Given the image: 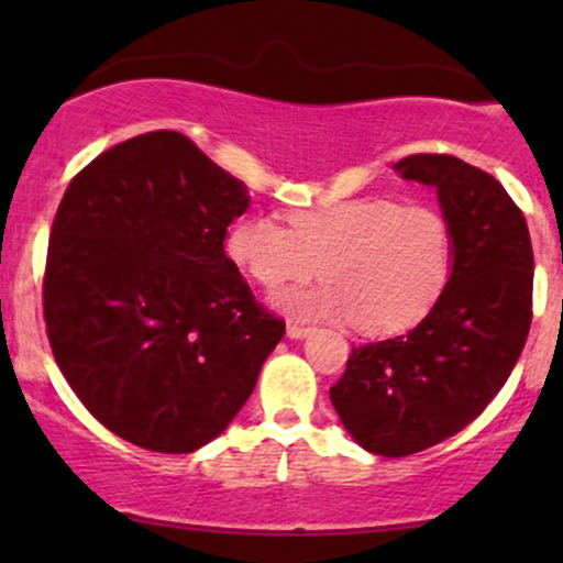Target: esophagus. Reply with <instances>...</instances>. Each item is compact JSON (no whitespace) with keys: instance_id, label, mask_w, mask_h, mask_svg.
<instances>
[{"instance_id":"34e87169","label":"esophagus","mask_w":563,"mask_h":563,"mask_svg":"<svg viewBox=\"0 0 563 563\" xmlns=\"http://www.w3.org/2000/svg\"><path fill=\"white\" fill-rule=\"evenodd\" d=\"M307 335H309L307 325H299V322H288V339L299 341V339H307Z\"/></svg>"}]
</instances>
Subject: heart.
<instances>
[{"label": "heart", "mask_w": 563, "mask_h": 563, "mask_svg": "<svg viewBox=\"0 0 563 563\" xmlns=\"http://www.w3.org/2000/svg\"><path fill=\"white\" fill-rule=\"evenodd\" d=\"M288 228L249 217L228 235L230 260L264 288L320 275L290 288L275 307L299 320H354L367 335L410 328L431 309L452 264L450 224L429 206L357 198L294 211Z\"/></svg>", "instance_id": "heart-1"}]
</instances>
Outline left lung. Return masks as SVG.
I'll list each match as a JSON object with an SVG mask.
<instances>
[{"label": "left lung", "instance_id": "8db88e82", "mask_svg": "<svg viewBox=\"0 0 563 563\" xmlns=\"http://www.w3.org/2000/svg\"><path fill=\"white\" fill-rule=\"evenodd\" d=\"M394 172L437 190L452 269L412 331L352 349L331 402L360 448L405 457L466 429L503 389L532 322L534 260L525 214L487 172L437 153Z\"/></svg>", "mask_w": 563, "mask_h": 563}]
</instances>
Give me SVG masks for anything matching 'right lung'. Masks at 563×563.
Segmentation results:
<instances>
[{
	"label": "right lung",
	"instance_id": "add662e5",
	"mask_svg": "<svg viewBox=\"0 0 563 563\" xmlns=\"http://www.w3.org/2000/svg\"><path fill=\"white\" fill-rule=\"evenodd\" d=\"M249 187L179 132L100 153L49 235L44 322L55 363L115 437L192 452L228 429L286 333L224 254Z\"/></svg>",
	"mask_w": 563,
	"mask_h": 563
}]
</instances>
